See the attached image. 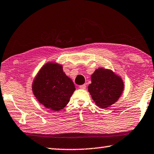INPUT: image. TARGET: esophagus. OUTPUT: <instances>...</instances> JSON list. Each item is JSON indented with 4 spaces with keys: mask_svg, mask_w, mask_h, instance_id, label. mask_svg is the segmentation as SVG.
Wrapping results in <instances>:
<instances>
[{
    "mask_svg": "<svg viewBox=\"0 0 154 154\" xmlns=\"http://www.w3.org/2000/svg\"><path fill=\"white\" fill-rule=\"evenodd\" d=\"M86 84H83V85H81V86H79L80 89H86Z\"/></svg>",
    "mask_w": 154,
    "mask_h": 154,
    "instance_id": "34e87169",
    "label": "esophagus"
}]
</instances>
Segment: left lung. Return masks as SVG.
Listing matches in <instances>:
<instances>
[{"label": "left lung", "mask_w": 154, "mask_h": 154, "mask_svg": "<svg viewBox=\"0 0 154 154\" xmlns=\"http://www.w3.org/2000/svg\"><path fill=\"white\" fill-rule=\"evenodd\" d=\"M124 89L121 77L112 70L99 68L91 75L88 91L95 104L101 108H107L116 103Z\"/></svg>", "instance_id": "left-lung-1"}]
</instances>
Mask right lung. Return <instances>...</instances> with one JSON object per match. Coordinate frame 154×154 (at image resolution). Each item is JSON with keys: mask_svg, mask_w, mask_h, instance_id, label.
Returning <instances> with one entry per match:
<instances>
[{"mask_svg": "<svg viewBox=\"0 0 154 154\" xmlns=\"http://www.w3.org/2000/svg\"><path fill=\"white\" fill-rule=\"evenodd\" d=\"M32 90L46 108L59 111L68 103L75 87L63 71L62 65L48 62L41 68L34 79Z\"/></svg>", "mask_w": 154, "mask_h": 154, "instance_id": "1", "label": "right lung"}]
</instances>
